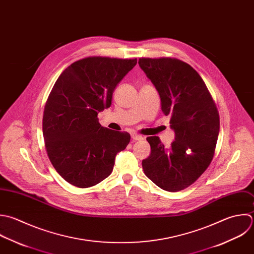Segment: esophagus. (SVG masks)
I'll list each match as a JSON object with an SVG mask.
<instances>
[{
  "label": "esophagus",
  "mask_w": 254,
  "mask_h": 254,
  "mask_svg": "<svg viewBox=\"0 0 254 254\" xmlns=\"http://www.w3.org/2000/svg\"><path fill=\"white\" fill-rule=\"evenodd\" d=\"M131 137H132V139L135 140V141H137V140H143V136H141V135H139V134H137V133H132V134H131Z\"/></svg>",
  "instance_id": "1"
}]
</instances>
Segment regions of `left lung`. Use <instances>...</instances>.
<instances>
[{"instance_id": "left-lung-1", "label": "left lung", "mask_w": 254, "mask_h": 254, "mask_svg": "<svg viewBox=\"0 0 254 254\" xmlns=\"http://www.w3.org/2000/svg\"><path fill=\"white\" fill-rule=\"evenodd\" d=\"M155 86L161 110L170 116L175 140L165 148L148 136L150 155L142 160L144 174L159 188L178 192L191 186L211 164L220 131V116L205 82L188 63L171 57L138 59Z\"/></svg>"}]
</instances>
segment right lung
<instances>
[{"label": "right lung", "mask_w": 254, "mask_h": 254, "mask_svg": "<svg viewBox=\"0 0 254 254\" xmlns=\"http://www.w3.org/2000/svg\"><path fill=\"white\" fill-rule=\"evenodd\" d=\"M136 58L89 56L68 66L45 103L42 132L48 158L58 174L78 188L110 176L118 152L129 143L127 131L100 125L98 114L112 105L118 83Z\"/></svg>", "instance_id": "right-lung-1"}]
</instances>
